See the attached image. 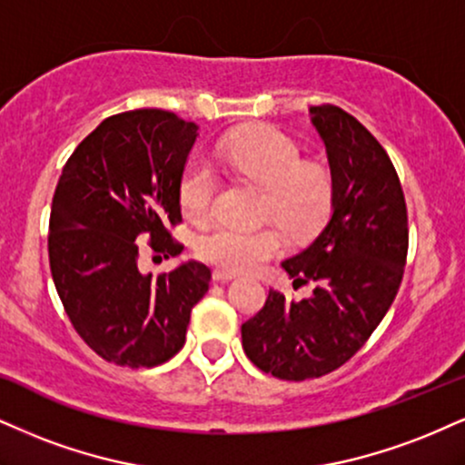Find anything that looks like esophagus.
<instances>
[{"instance_id": "obj_1", "label": "esophagus", "mask_w": 465, "mask_h": 465, "mask_svg": "<svg viewBox=\"0 0 465 465\" xmlns=\"http://www.w3.org/2000/svg\"><path fill=\"white\" fill-rule=\"evenodd\" d=\"M212 277H214V282H218V283H227V282H232V279H236L238 275L232 271H225V268H216V271L212 272Z\"/></svg>"}]
</instances>
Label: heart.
Instances as JSON below:
<instances>
[{
    "instance_id": "1",
    "label": "heart",
    "mask_w": 465,
    "mask_h": 465,
    "mask_svg": "<svg viewBox=\"0 0 465 465\" xmlns=\"http://www.w3.org/2000/svg\"><path fill=\"white\" fill-rule=\"evenodd\" d=\"M218 160L240 179L266 190V210L292 238L314 236L327 221L333 183L322 166L303 164L292 138L272 127H249L223 141ZM216 175L205 162H190L179 179V203L190 221L203 223L212 212ZM283 233L277 227L238 229L216 225L199 233L194 251L201 260L232 272H253L282 253Z\"/></svg>"
}]
</instances>
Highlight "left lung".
I'll return each mask as SVG.
<instances>
[{
	"mask_svg": "<svg viewBox=\"0 0 465 465\" xmlns=\"http://www.w3.org/2000/svg\"><path fill=\"white\" fill-rule=\"evenodd\" d=\"M310 114L327 147L333 212L282 266L294 286L314 283V294L288 301L271 290L242 324L249 360L286 381L333 372L366 344L396 299L410 247L405 194L381 143L338 105H312Z\"/></svg>",
	"mask_w": 465,
	"mask_h": 465,
	"instance_id": "1",
	"label": "left lung"
}]
</instances>
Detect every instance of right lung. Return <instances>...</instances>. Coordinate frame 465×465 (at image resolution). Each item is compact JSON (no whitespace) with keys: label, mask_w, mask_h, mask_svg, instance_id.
Returning <instances> with one entry per match:
<instances>
[{"label":"right lung","mask_w":465,"mask_h":465,"mask_svg":"<svg viewBox=\"0 0 465 465\" xmlns=\"http://www.w3.org/2000/svg\"><path fill=\"white\" fill-rule=\"evenodd\" d=\"M197 125L175 112L141 108L108 116L66 160L49 216V268L66 316L99 357L153 368L186 342L190 312L212 272L186 262L143 275L138 236L155 257L182 253L179 179Z\"/></svg>","instance_id":"1"}]
</instances>
